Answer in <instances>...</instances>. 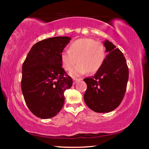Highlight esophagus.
Segmentation results:
<instances>
[{
    "mask_svg": "<svg viewBox=\"0 0 149 149\" xmlns=\"http://www.w3.org/2000/svg\"><path fill=\"white\" fill-rule=\"evenodd\" d=\"M81 79H77V78H74V79H73V84H75L78 81H80Z\"/></svg>",
    "mask_w": 149,
    "mask_h": 149,
    "instance_id": "obj_1",
    "label": "esophagus"
}]
</instances>
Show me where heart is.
<instances>
[{
    "mask_svg": "<svg viewBox=\"0 0 149 149\" xmlns=\"http://www.w3.org/2000/svg\"><path fill=\"white\" fill-rule=\"evenodd\" d=\"M105 57L104 45L87 38L74 41L70 45L68 51L60 55L62 66L66 71L71 70L77 62L78 64L70 72L73 77L79 76L87 72L91 74L97 72L104 63Z\"/></svg>",
    "mask_w": 149,
    "mask_h": 149,
    "instance_id": "b5f03b06",
    "label": "heart"
}]
</instances>
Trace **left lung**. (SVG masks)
Segmentation results:
<instances>
[{"mask_svg": "<svg viewBox=\"0 0 149 149\" xmlns=\"http://www.w3.org/2000/svg\"><path fill=\"white\" fill-rule=\"evenodd\" d=\"M104 62L94 76L84 79L87 88L84 100L87 107L96 112H109L116 109L124 97L129 70L121 50L106 40Z\"/></svg>", "mask_w": 149, "mask_h": 149, "instance_id": "obj_1", "label": "left lung"}]
</instances>
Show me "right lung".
Wrapping results in <instances>:
<instances>
[{
	"label": "right lung",
	"instance_id": "add662e5",
	"mask_svg": "<svg viewBox=\"0 0 149 149\" xmlns=\"http://www.w3.org/2000/svg\"><path fill=\"white\" fill-rule=\"evenodd\" d=\"M69 37H51L32 47L22 65L21 87L25 102L37 117L56 116L64 103V91L72 86V78L62 68L60 58Z\"/></svg>",
	"mask_w": 149,
	"mask_h": 149
}]
</instances>
